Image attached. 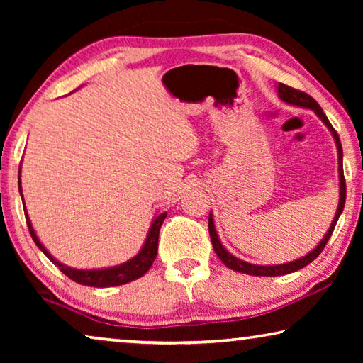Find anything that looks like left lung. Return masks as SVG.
Masks as SVG:
<instances>
[{"instance_id":"1","label":"left lung","mask_w":363,"mask_h":363,"mask_svg":"<svg viewBox=\"0 0 363 363\" xmlns=\"http://www.w3.org/2000/svg\"><path fill=\"white\" fill-rule=\"evenodd\" d=\"M277 93L279 97L284 102L290 104V106H298V107H304V108H311L314 110L315 115L318 116L323 121V125L328 128L331 136L335 139V144H336V149H337V174H340V201H337V210L335 213V218L331 220L330 224V229L325 233L323 238L320 240V243L317 245V247L309 251L306 256H301L299 259H294L290 262H285V264H274V266H257V264H251L247 261H242L235 257L233 255H230L229 251L224 248V245L220 243L219 237H218V232H216V227H214V219H213V214L210 213V218H208V229H210V237H211V243H213V248L216 251V255L220 261H223L227 267L232 269V270H237V272H242V274H247V275H257V277H277V275H285V274H291V272H296V270L306 267L307 264H311L312 261L315 259V257L322 253V250L325 248V245L328 243L331 233L335 230V225L337 223V219H340L341 213L344 210V203H346V181H344V171H342V147H341V140L340 136H337V133L335 131V128L331 126V123L328 121L327 115L323 113L322 107L318 106V104L312 99L309 94L303 93V91H298V89H293L290 86H286L284 83H279L277 84Z\"/></svg>"}]
</instances>
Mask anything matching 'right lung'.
I'll list each match as a JSON object with an SVG mask.
<instances>
[{
    "mask_svg": "<svg viewBox=\"0 0 363 363\" xmlns=\"http://www.w3.org/2000/svg\"><path fill=\"white\" fill-rule=\"evenodd\" d=\"M21 171V169H19ZM19 192L22 196V203L26 205L23 201V195H22V186H21V177H19ZM26 211V219H27V225L30 230V235H32L33 242L36 243L43 253L46 255V257L52 264L60 269V272H64L67 277L72 279L73 281H77L79 285H86V286H94V288H108V286H118V285H125L130 284L133 280H138L152 267L153 261L157 257V251H158V233H160V227H162L164 218H167V213H160L158 216L153 218L149 233H147V238L140 248L139 253L131 257L130 261L120 264V266H112V267H104V269H75V267H69L65 264L59 262L56 257H54L49 251L45 248V245L40 242L38 235L35 233V229L32 225V220L28 218V213Z\"/></svg>",
    "mask_w": 363,
    "mask_h": 363,
    "instance_id": "right-lung-1",
    "label": "right lung"
}]
</instances>
